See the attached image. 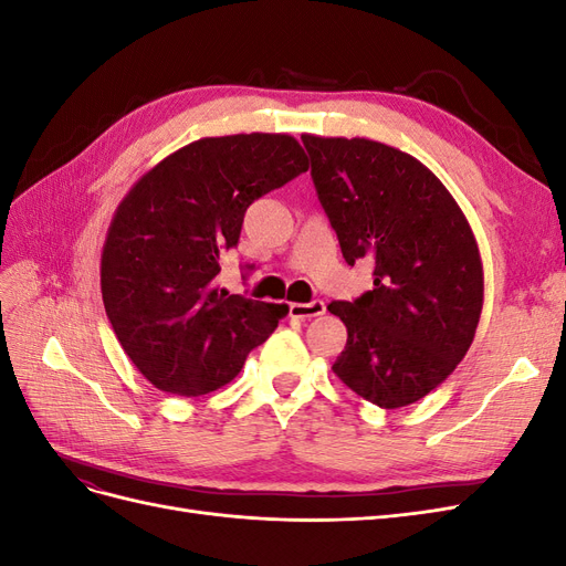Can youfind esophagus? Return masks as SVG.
I'll list each match as a JSON object with an SVG mask.
<instances>
[{"instance_id":"obj_1","label":"esophagus","mask_w":566,"mask_h":566,"mask_svg":"<svg viewBox=\"0 0 566 566\" xmlns=\"http://www.w3.org/2000/svg\"><path fill=\"white\" fill-rule=\"evenodd\" d=\"M325 314V304L321 300H314L310 304H302V302H293L290 304V316L293 318H302V321H310L316 316Z\"/></svg>"}]
</instances>
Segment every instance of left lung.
<instances>
[{"instance_id":"8db88e82","label":"left lung","mask_w":566,"mask_h":566,"mask_svg":"<svg viewBox=\"0 0 566 566\" xmlns=\"http://www.w3.org/2000/svg\"><path fill=\"white\" fill-rule=\"evenodd\" d=\"M342 256L373 260V290L331 302L347 325L333 370L358 397L401 408L437 389L468 354L484 269L465 214L430 169L370 139L302 134Z\"/></svg>"}]
</instances>
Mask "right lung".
<instances>
[{
  "mask_svg": "<svg viewBox=\"0 0 566 566\" xmlns=\"http://www.w3.org/2000/svg\"><path fill=\"white\" fill-rule=\"evenodd\" d=\"M306 169L290 134L208 136L148 169L117 205L101 295L119 345L153 387L179 397L224 387L276 331L287 304L219 287V254L238 243L256 198Z\"/></svg>",
  "mask_w": 566,
  "mask_h": 566,
  "instance_id": "add662e5",
  "label": "right lung"
}]
</instances>
